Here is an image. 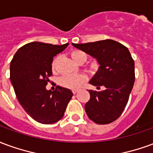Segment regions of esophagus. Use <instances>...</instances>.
Returning <instances> with one entry per match:
<instances>
[{
	"label": "esophagus",
	"mask_w": 153,
	"mask_h": 153,
	"mask_svg": "<svg viewBox=\"0 0 153 153\" xmlns=\"http://www.w3.org/2000/svg\"><path fill=\"white\" fill-rule=\"evenodd\" d=\"M78 92H79V90H78V89L73 90V93H74V94H76V93H78Z\"/></svg>",
	"instance_id": "1"
}]
</instances>
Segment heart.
Masks as SVG:
<instances>
[{"label":"heart","mask_w":153,"mask_h":153,"mask_svg":"<svg viewBox=\"0 0 153 153\" xmlns=\"http://www.w3.org/2000/svg\"><path fill=\"white\" fill-rule=\"evenodd\" d=\"M70 56L72 57L74 62L78 64H83L87 60L86 54L83 52L82 51L75 50L73 51ZM56 58H55L51 63V69L52 71L56 70ZM87 80V77L84 74H69V75H64L60 77L58 83L60 86L69 89H77L79 88L83 83H85Z\"/></svg>","instance_id":"b5f03b06"}]
</instances>
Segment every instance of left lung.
Returning <instances> with one entry per match:
<instances>
[{
    "mask_svg": "<svg viewBox=\"0 0 153 153\" xmlns=\"http://www.w3.org/2000/svg\"><path fill=\"white\" fill-rule=\"evenodd\" d=\"M72 45L97 60L99 69L89 83L97 88L105 87L100 92L89 90L87 115L98 125L115 121L125 110L134 83V61L129 51L111 39Z\"/></svg>",
    "mask_w": 153,
    "mask_h": 153,
    "instance_id": "left-lung-1",
    "label": "left lung"
}]
</instances>
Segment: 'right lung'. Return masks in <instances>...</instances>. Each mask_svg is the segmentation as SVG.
<instances>
[{"mask_svg": "<svg viewBox=\"0 0 153 153\" xmlns=\"http://www.w3.org/2000/svg\"><path fill=\"white\" fill-rule=\"evenodd\" d=\"M69 43L52 45L40 42L20 47L10 62V81L22 107L36 121L53 124L62 118L73 96L71 90L56 86L47 90L52 75L53 57L63 51Z\"/></svg>", "mask_w": 153, "mask_h": 153, "instance_id": "right-lung-1", "label": "right lung"}]
</instances>
